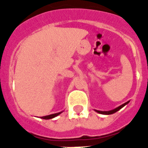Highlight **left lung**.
Returning a JSON list of instances; mask_svg holds the SVG:
<instances>
[{
  "label": "left lung",
  "mask_w": 148,
  "mask_h": 148,
  "mask_svg": "<svg viewBox=\"0 0 148 148\" xmlns=\"http://www.w3.org/2000/svg\"><path fill=\"white\" fill-rule=\"evenodd\" d=\"M129 101H127V102H126V103H124V104H122V105L119 106L118 108H115V109H114V110H109V111H101V110H96L97 113H99V114H114V113L117 112V110H119L120 109H121L124 106H125L127 104V103H128Z\"/></svg>",
  "instance_id": "8db88e82"
}]
</instances>
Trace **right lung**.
Masks as SVG:
<instances>
[{
    "mask_svg": "<svg viewBox=\"0 0 148 148\" xmlns=\"http://www.w3.org/2000/svg\"><path fill=\"white\" fill-rule=\"evenodd\" d=\"M61 112H59V113H57V114H50V115H47V116H45V117H42L41 118L42 119H51V118H53V117H57L58 115H59Z\"/></svg>",
    "mask_w": 148,
    "mask_h": 148,
    "instance_id": "right-lung-1",
    "label": "right lung"
}]
</instances>
